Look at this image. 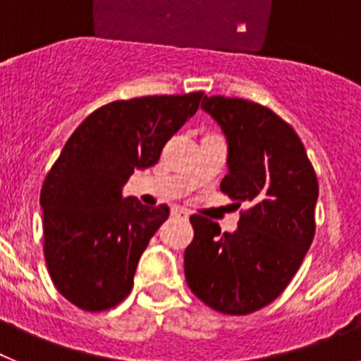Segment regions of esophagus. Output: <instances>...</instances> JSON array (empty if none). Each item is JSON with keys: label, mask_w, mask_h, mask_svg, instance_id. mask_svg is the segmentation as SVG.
I'll return each mask as SVG.
<instances>
[{"label": "esophagus", "mask_w": 361, "mask_h": 361, "mask_svg": "<svg viewBox=\"0 0 361 361\" xmlns=\"http://www.w3.org/2000/svg\"><path fill=\"white\" fill-rule=\"evenodd\" d=\"M173 213H175V215H178V216H183V219H188V216H190V212H188V209H184V208H175Z\"/></svg>", "instance_id": "obj_1"}]
</instances>
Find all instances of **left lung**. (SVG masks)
Here are the masks:
<instances>
[{
  "mask_svg": "<svg viewBox=\"0 0 361 361\" xmlns=\"http://www.w3.org/2000/svg\"><path fill=\"white\" fill-rule=\"evenodd\" d=\"M228 139L220 190L245 202L235 233L191 215L184 275L193 295L224 314H250L288 288L314 238L318 178L295 130L275 111L238 97L200 104Z\"/></svg>",
  "mask_w": 361,
  "mask_h": 361,
  "instance_id": "1",
  "label": "left lung"
}]
</instances>
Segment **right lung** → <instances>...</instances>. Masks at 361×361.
Returning <instances> with one entry per match:
<instances>
[{
    "label": "right lung",
    "instance_id": "add662e5",
    "mask_svg": "<svg viewBox=\"0 0 361 361\" xmlns=\"http://www.w3.org/2000/svg\"><path fill=\"white\" fill-rule=\"evenodd\" d=\"M204 92L114 101L70 135L41 188L44 260L54 286L88 312L116 307L133 288L137 262L170 208L123 199V186L149 168L195 116Z\"/></svg>",
    "mask_w": 361,
    "mask_h": 361
}]
</instances>
